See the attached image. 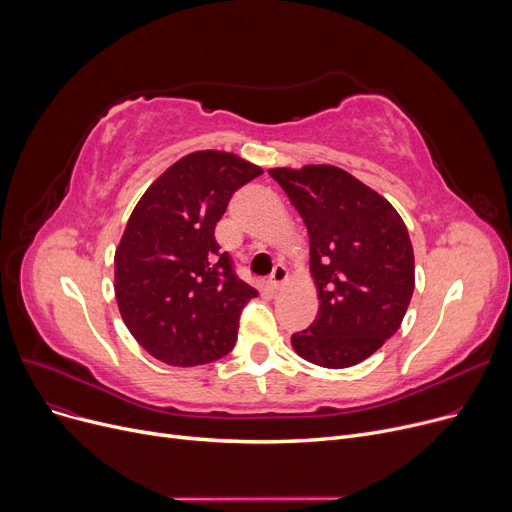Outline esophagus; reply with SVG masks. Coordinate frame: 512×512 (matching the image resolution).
<instances>
[{
  "mask_svg": "<svg viewBox=\"0 0 512 512\" xmlns=\"http://www.w3.org/2000/svg\"><path fill=\"white\" fill-rule=\"evenodd\" d=\"M285 281H287V268H285L283 264H279V266L273 270V275H270L268 287H270V291H279V289L285 285Z\"/></svg>",
  "mask_w": 512,
  "mask_h": 512,
  "instance_id": "1",
  "label": "esophagus"
}]
</instances>
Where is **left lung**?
<instances>
[{"instance_id":"left-lung-1","label":"left lung","mask_w":512,"mask_h":512,"mask_svg":"<svg viewBox=\"0 0 512 512\" xmlns=\"http://www.w3.org/2000/svg\"><path fill=\"white\" fill-rule=\"evenodd\" d=\"M268 173L306 223L318 295L316 320L291 337V347L330 370L364 362L397 333L413 295V246L401 215L335 165Z\"/></svg>"}]
</instances>
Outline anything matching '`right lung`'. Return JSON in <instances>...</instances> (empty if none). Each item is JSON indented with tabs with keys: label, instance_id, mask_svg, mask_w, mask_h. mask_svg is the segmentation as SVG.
<instances>
[{
	"label": "right lung",
	"instance_id": "add662e5",
	"mask_svg": "<svg viewBox=\"0 0 512 512\" xmlns=\"http://www.w3.org/2000/svg\"><path fill=\"white\" fill-rule=\"evenodd\" d=\"M262 167L196 150L165 169L134 206L115 248V302L142 349L188 368L227 355L256 289L219 252L215 227L231 194Z\"/></svg>",
	"mask_w": 512,
	"mask_h": 512
}]
</instances>
